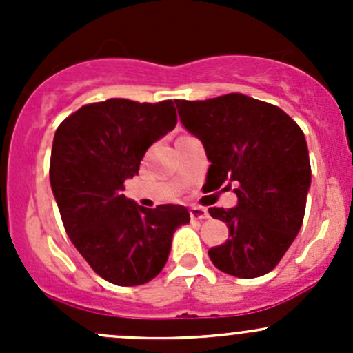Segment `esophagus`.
<instances>
[{
  "instance_id": "esophagus-1",
  "label": "esophagus",
  "mask_w": 353,
  "mask_h": 353,
  "mask_svg": "<svg viewBox=\"0 0 353 353\" xmlns=\"http://www.w3.org/2000/svg\"><path fill=\"white\" fill-rule=\"evenodd\" d=\"M190 216L191 220H206L208 219V210L203 208V206H193V208L190 210Z\"/></svg>"
}]
</instances>
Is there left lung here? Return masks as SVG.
Instances as JSON below:
<instances>
[{
	"label": "left lung",
	"mask_w": 353,
	"mask_h": 353,
	"mask_svg": "<svg viewBox=\"0 0 353 353\" xmlns=\"http://www.w3.org/2000/svg\"><path fill=\"white\" fill-rule=\"evenodd\" d=\"M183 126L198 137L212 163L206 184L234 188L236 208H208L229 227L208 251L220 272L256 279L272 272L304 220L311 186L307 143L299 124L276 105L244 94L176 101Z\"/></svg>",
	"instance_id": "1"
}]
</instances>
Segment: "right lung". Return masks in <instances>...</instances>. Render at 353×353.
<instances>
[{"instance_id":"add662e5","label":"right lung","mask_w":353,"mask_h":353,"mask_svg":"<svg viewBox=\"0 0 353 353\" xmlns=\"http://www.w3.org/2000/svg\"><path fill=\"white\" fill-rule=\"evenodd\" d=\"M176 123L172 101L108 99L70 114L56 130L49 179L63 225L90 268L114 285L155 279L174 230L190 222L186 206L145 208L123 194L148 147Z\"/></svg>"}]
</instances>
